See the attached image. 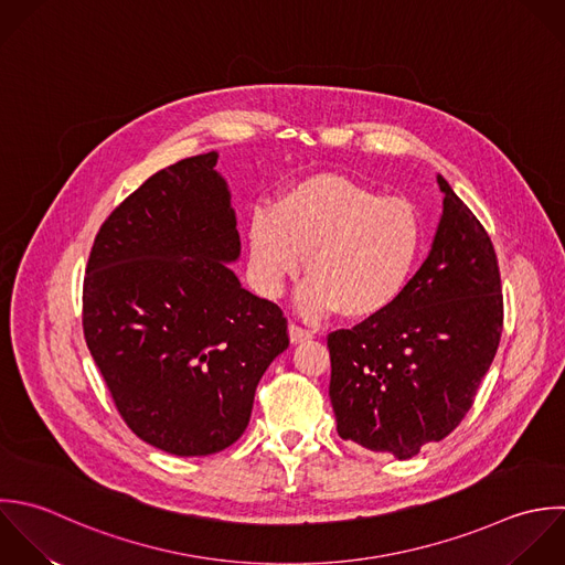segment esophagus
<instances>
[{"instance_id": "obj_1", "label": "esophagus", "mask_w": 565, "mask_h": 565, "mask_svg": "<svg viewBox=\"0 0 565 565\" xmlns=\"http://www.w3.org/2000/svg\"><path fill=\"white\" fill-rule=\"evenodd\" d=\"M288 337H290V343H292V345H299V343H306V341L312 339V334H310L308 330H303V328H299V326H295V323L288 326Z\"/></svg>"}]
</instances>
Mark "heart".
I'll list each match as a JSON object with an SVG mask.
<instances>
[{"label": "heart", "mask_w": 565, "mask_h": 565, "mask_svg": "<svg viewBox=\"0 0 565 565\" xmlns=\"http://www.w3.org/2000/svg\"><path fill=\"white\" fill-rule=\"evenodd\" d=\"M420 248V217L407 200L383 198L339 173L295 182L248 226L259 295L279 297L303 255L308 279L297 290V308L308 319L334 310L352 321L379 317L405 292Z\"/></svg>", "instance_id": "heart-1"}]
</instances>
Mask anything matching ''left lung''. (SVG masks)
I'll return each instance as SVG.
<instances>
[{"instance_id":"left-lung-1","label":"left lung","mask_w":565,"mask_h":565,"mask_svg":"<svg viewBox=\"0 0 565 565\" xmlns=\"http://www.w3.org/2000/svg\"><path fill=\"white\" fill-rule=\"evenodd\" d=\"M438 186L445 198L431 250L401 299L328 337L339 436L398 460L460 425L504 323L491 237L440 173Z\"/></svg>"}]
</instances>
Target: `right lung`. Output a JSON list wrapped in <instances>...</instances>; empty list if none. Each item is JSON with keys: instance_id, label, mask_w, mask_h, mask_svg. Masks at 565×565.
<instances>
[{"instance_id": "right-lung-1", "label": "right lung", "mask_w": 565, "mask_h": 565, "mask_svg": "<svg viewBox=\"0 0 565 565\" xmlns=\"http://www.w3.org/2000/svg\"><path fill=\"white\" fill-rule=\"evenodd\" d=\"M217 151L140 184L100 226L83 281L89 354L127 427L171 456H211L248 427L288 348L284 312L242 288Z\"/></svg>"}]
</instances>
